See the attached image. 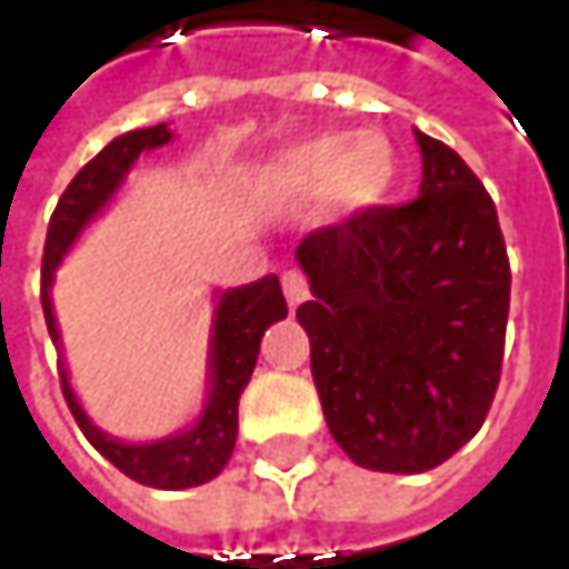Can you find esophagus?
<instances>
[{
  "label": "esophagus",
  "instance_id": "esophagus-1",
  "mask_svg": "<svg viewBox=\"0 0 569 569\" xmlns=\"http://www.w3.org/2000/svg\"><path fill=\"white\" fill-rule=\"evenodd\" d=\"M283 292H286V302H289L292 309H296L299 302H306V299H309V283H306V277H302L299 270H286Z\"/></svg>",
  "mask_w": 569,
  "mask_h": 569
}]
</instances>
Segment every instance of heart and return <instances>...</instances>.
<instances>
[{"instance_id":"b5f03b06","label":"heart","mask_w":569,"mask_h":569,"mask_svg":"<svg viewBox=\"0 0 569 569\" xmlns=\"http://www.w3.org/2000/svg\"><path fill=\"white\" fill-rule=\"evenodd\" d=\"M396 171L398 154L382 131H322L277 151L257 173V187L280 210L319 197L329 217H352L386 200Z\"/></svg>"}]
</instances>
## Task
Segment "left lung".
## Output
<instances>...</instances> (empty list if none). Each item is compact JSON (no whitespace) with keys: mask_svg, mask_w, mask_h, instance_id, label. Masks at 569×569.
I'll list each match as a JSON object with an SVG mask.
<instances>
[{"mask_svg":"<svg viewBox=\"0 0 569 569\" xmlns=\"http://www.w3.org/2000/svg\"><path fill=\"white\" fill-rule=\"evenodd\" d=\"M418 197L319 227L296 247V309L336 445L369 471L421 475L468 445L501 382L511 263L491 193L441 141Z\"/></svg>","mask_w":569,"mask_h":569,"instance_id":"8db88e82","label":"left lung"}]
</instances>
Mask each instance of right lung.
Wrapping results in <instances>:
<instances>
[{
  "instance_id": "1",
  "label": "right lung",
  "mask_w": 569,
  "mask_h": 569,
  "mask_svg": "<svg viewBox=\"0 0 569 569\" xmlns=\"http://www.w3.org/2000/svg\"><path fill=\"white\" fill-rule=\"evenodd\" d=\"M173 134L168 124L128 131V134L114 138L101 154H94L64 187L56 213L49 220V237H46V253H42V312H46V326H49V336L56 346L58 326L49 289H52L61 257L78 240V233L98 217V210L114 197V190L134 168V161L144 151L168 144ZM280 319H286V299L280 280L273 273L257 283L220 292L217 316H213V336H210V396H207L200 418L187 431H177L171 438L148 441V445H128V441L104 435L78 405V398L68 386V372L58 362L61 396L68 401L78 428L84 431V438L131 481L161 488V491L207 485L227 468V461L233 455L240 392L247 389V382L253 376L263 332Z\"/></svg>"
}]
</instances>
